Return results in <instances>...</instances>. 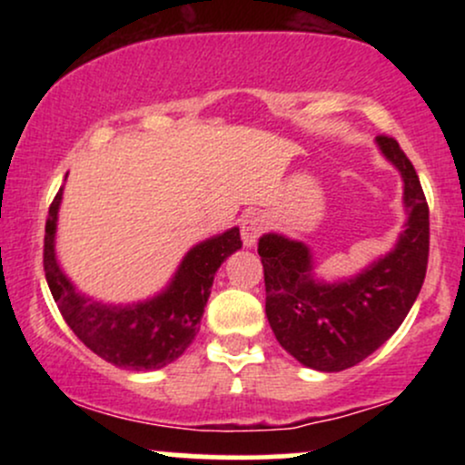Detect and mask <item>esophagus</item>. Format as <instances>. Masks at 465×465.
<instances>
[{"instance_id":"esophagus-1","label":"esophagus","mask_w":465,"mask_h":465,"mask_svg":"<svg viewBox=\"0 0 465 465\" xmlns=\"http://www.w3.org/2000/svg\"><path fill=\"white\" fill-rule=\"evenodd\" d=\"M266 227V216L262 212H247V214L242 216V221H240V238H242V244L247 249L253 247L255 242H258L260 233L264 232Z\"/></svg>"}]
</instances>
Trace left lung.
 <instances>
[{
  "instance_id": "1",
  "label": "left lung",
  "mask_w": 465,
  "mask_h": 465,
  "mask_svg": "<svg viewBox=\"0 0 465 465\" xmlns=\"http://www.w3.org/2000/svg\"><path fill=\"white\" fill-rule=\"evenodd\" d=\"M402 179L407 212L396 244L359 273L323 280L303 240L269 232L258 240L264 266L266 319L280 345L303 367L343 371L373 354L400 328L424 284L429 205L413 163L391 137H376Z\"/></svg>"
}]
</instances>
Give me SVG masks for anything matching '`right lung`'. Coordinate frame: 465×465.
I'll use <instances>...</instances> for the list:
<instances>
[{
	"label": "right lung",
	"instance_id": "obj_1",
	"mask_svg": "<svg viewBox=\"0 0 465 465\" xmlns=\"http://www.w3.org/2000/svg\"><path fill=\"white\" fill-rule=\"evenodd\" d=\"M63 190L65 185L50 205L44 253L47 286L63 319L94 354L115 367L151 371L174 362L199 332L216 271L242 247L240 229H225L196 242L168 284L153 297L131 303L100 302L78 291L58 262L56 229Z\"/></svg>",
	"mask_w": 465,
	"mask_h": 465
}]
</instances>
